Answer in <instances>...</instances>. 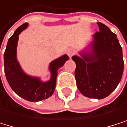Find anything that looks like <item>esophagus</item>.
I'll return each instance as SVG.
<instances>
[{
    "label": "esophagus",
    "mask_w": 127,
    "mask_h": 127,
    "mask_svg": "<svg viewBox=\"0 0 127 127\" xmlns=\"http://www.w3.org/2000/svg\"><path fill=\"white\" fill-rule=\"evenodd\" d=\"M66 54H67V55L69 57V58H71V57L74 54V50L73 48H69L66 51Z\"/></svg>",
    "instance_id": "1"
}]
</instances>
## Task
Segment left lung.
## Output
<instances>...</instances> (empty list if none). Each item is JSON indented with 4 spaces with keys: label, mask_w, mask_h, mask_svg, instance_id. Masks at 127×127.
Returning <instances> with one entry per match:
<instances>
[{
    "label": "left lung",
    "mask_w": 127,
    "mask_h": 127,
    "mask_svg": "<svg viewBox=\"0 0 127 127\" xmlns=\"http://www.w3.org/2000/svg\"><path fill=\"white\" fill-rule=\"evenodd\" d=\"M99 31L94 35L93 53L82 58L73 56L76 63V86L83 95L102 99L117 88L124 72L122 48L116 34L101 23H97Z\"/></svg>",
    "instance_id": "left-lung-1"
}]
</instances>
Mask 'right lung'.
<instances>
[{
    "label": "right lung",
    "instance_id": "add662e5",
    "mask_svg": "<svg viewBox=\"0 0 127 127\" xmlns=\"http://www.w3.org/2000/svg\"><path fill=\"white\" fill-rule=\"evenodd\" d=\"M27 26L28 23L21 25L8 40L3 54L4 73L9 85L16 94L29 101L36 102L52 95L56 86L58 69L64 64L69 57L65 54L50 64L51 78L48 82H43L38 78L26 75L16 60V45L19 35Z\"/></svg>",
    "mask_w": 127,
    "mask_h": 127
}]
</instances>
